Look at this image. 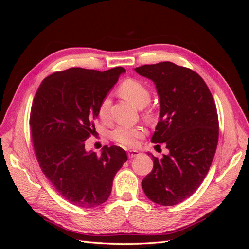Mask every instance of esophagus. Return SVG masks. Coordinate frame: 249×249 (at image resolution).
<instances>
[{"instance_id":"obj_1","label":"esophagus","mask_w":249,"mask_h":249,"mask_svg":"<svg viewBox=\"0 0 249 249\" xmlns=\"http://www.w3.org/2000/svg\"><path fill=\"white\" fill-rule=\"evenodd\" d=\"M139 155H140V153L138 152V150H134V149L127 150V156H129V158H135Z\"/></svg>"}]
</instances>
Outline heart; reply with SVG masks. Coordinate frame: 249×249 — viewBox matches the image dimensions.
Returning <instances> with one entry per match:
<instances>
[{
    "label": "heart",
    "mask_w": 249,
    "mask_h": 249,
    "mask_svg": "<svg viewBox=\"0 0 249 249\" xmlns=\"http://www.w3.org/2000/svg\"><path fill=\"white\" fill-rule=\"evenodd\" d=\"M118 92L124 99L130 101L138 108L145 107L150 101V92L148 88L138 80L129 79L124 81L118 87ZM110 100L104 97L99 106V116L102 119H106L109 113ZM150 116V113H146ZM144 136V130L142 126L131 125H118L112 132V139L118 144L125 147H134L137 145L138 139Z\"/></svg>",
    "instance_id": "1"
}]
</instances>
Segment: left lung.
<instances>
[{
	"mask_svg": "<svg viewBox=\"0 0 249 249\" xmlns=\"http://www.w3.org/2000/svg\"><path fill=\"white\" fill-rule=\"evenodd\" d=\"M135 71L155 83L160 119L150 141L169 150L162 159L152 155L142 189L158 205L175 206L197 190L212 164L219 136L216 105L205 81L187 67L166 61Z\"/></svg>",
	"mask_w": 249,
	"mask_h": 249,
	"instance_id": "obj_1",
	"label": "left lung"
}]
</instances>
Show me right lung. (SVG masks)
<instances>
[{
    "label": "right lung",
    "mask_w": 249,
    "mask_h": 249,
    "mask_svg": "<svg viewBox=\"0 0 249 249\" xmlns=\"http://www.w3.org/2000/svg\"><path fill=\"white\" fill-rule=\"evenodd\" d=\"M124 72V67H72L47 77L34 96L30 130L37 161L57 192L74 206L94 208L106 201L127 160L116 145L104 146L100 156L85 149L100 104Z\"/></svg>",
    "instance_id": "obj_1"
}]
</instances>
